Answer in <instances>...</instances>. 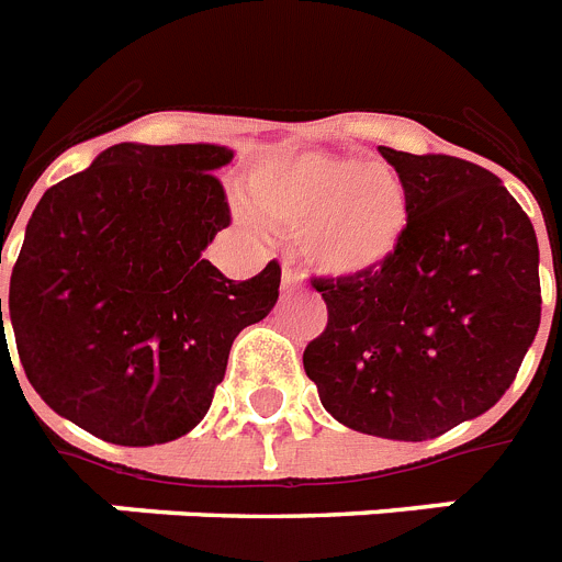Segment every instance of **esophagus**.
I'll use <instances>...</instances> for the list:
<instances>
[{"label": "esophagus", "instance_id": "obj_1", "mask_svg": "<svg viewBox=\"0 0 562 562\" xmlns=\"http://www.w3.org/2000/svg\"><path fill=\"white\" fill-rule=\"evenodd\" d=\"M303 289V273L291 266H282V291Z\"/></svg>", "mask_w": 562, "mask_h": 562}]
</instances>
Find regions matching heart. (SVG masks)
Instances as JSON below:
<instances>
[{
	"label": "heart",
	"instance_id": "1",
	"mask_svg": "<svg viewBox=\"0 0 562 562\" xmlns=\"http://www.w3.org/2000/svg\"><path fill=\"white\" fill-rule=\"evenodd\" d=\"M250 210L282 231L317 271L360 277L386 266L409 225L407 187L386 164L331 153H277L248 178Z\"/></svg>",
	"mask_w": 562,
	"mask_h": 562
}]
</instances>
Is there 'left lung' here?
<instances>
[{
  "mask_svg": "<svg viewBox=\"0 0 562 562\" xmlns=\"http://www.w3.org/2000/svg\"><path fill=\"white\" fill-rule=\"evenodd\" d=\"M381 155L407 187V234L378 271L314 277L328 321L303 367L340 424L427 441L514 384L540 328V248L526 210L485 167Z\"/></svg>",
  "mask_w": 562,
  "mask_h": 562,
  "instance_id": "8db88e82",
  "label": "left lung"
}]
</instances>
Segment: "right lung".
I'll return each instance as SVG.
<instances>
[{
  "label": "right lung",
  "mask_w": 562,
  "mask_h": 562,
  "mask_svg": "<svg viewBox=\"0 0 562 562\" xmlns=\"http://www.w3.org/2000/svg\"><path fill=\"white\" fill-rule=\"evenodd\" d=\"M231 158L213 144H117L31 213L8 323L40 398L98 439L147 447L193 430L236 335L280 296L277 259L234 282L202 257L231 225L216 178ZM0 331L4 352L2 300Z\"/></svg>",
  "instance_id": "1"
}]
</instances>
